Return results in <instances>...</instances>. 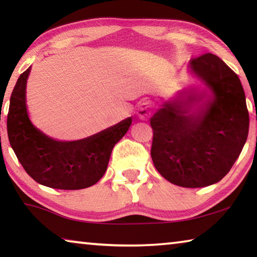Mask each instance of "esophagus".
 Wrapping results in <instances>:
<instances>
[{
    "mask_svg": "<svg viewBox=\"0 0 257 257\" xmlns=\"http://www.w3.org/2000/svg\"><path fill=\"white\" fill-rule=\"evenodd\" d=\"M137 116L141 120H147L152 114V107L149 102H142L136 111Z\"/></svg>",
    "mask_w": 257,
    "mask_h": 257,
    "instance_id": "34e87169",
    "label": "esophagus"
}]
</instances>
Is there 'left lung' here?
<instances>
[{"mask_svg": "<svg viewBox=\"0 0 257 257\" xmlns=\"http://www.w3.org/2000/svg\"><path fill=\"white\" fill-rule=\"evenodd\" d=\"M188 72L199 82L165 101L150 119L151 155L171 184L199 188L230 171L248 136L249 115L240 80L216 55L191 60Z\"/></svg>", "mask_w": 257, "mask_h": 257, "instance_id": "8db88e82", "label": "left lung"}]
</instances>
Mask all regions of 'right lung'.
<instances>
[{
  "label": "right lung",
  "mask_w": 257,
  "mask_h": 257,
  "mask_svg": "<svg viewBox=\"0 0 257 257\" xmlns=\"http://www.w3.org/2000/svg\"><path fill=\"white\" fill-rule=\"evenodd\" d=\"M32 68L21 73L10 98L8 135L26 172L43 186L76 190L96 184L105 173L113 147L128 132L133 118L78 141L47 136L30 120L26 103Z\"/></svg>",
  "instance_id": "obj_1"
}]
</instances>
